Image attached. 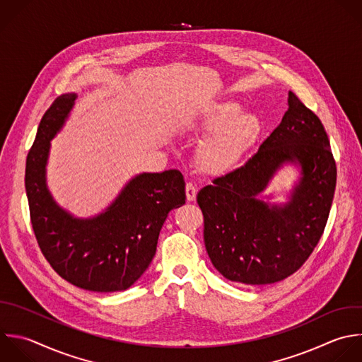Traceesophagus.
Here are the masks:
<instances>
[{"label": "esophagus", "mask_w": 362, "mask_h": 362, "mask_svg": "<svg viewBox=\"0 0 362 362\" xmlns=\"http://www.w3.org/2000/svg\"><path fill=\"white\" fill-rule=\"evenodd\" d=\"M185 194H187V201H194L197 197V188L192 182H187L185 185Z\"/></svg>", "instance_id": "1"}]
</instances>
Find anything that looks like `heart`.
Wrapping results in <instances>:
<instances>
[{"mask_svg": "<svg viewBox=\"0 0 362 362\" xmlns=\"http://www.w3.org/2000/svg\"><path fill=\"white\" fill-rule=\"evenodd\" d=\"M232 102L212 105L201 117L198 127L214 130L201 144L197 160L199 168L211 175L232 170L252 148L262 133L260 120L250 113H239Z\"/></svg>", "mask_w": 362, "mask_h": 362, "instance_id": "heart-1", "label": "heart"}]
</instances>
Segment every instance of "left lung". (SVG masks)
Masks as SVG:
<instances>
[{
  "label": "left lung",
  "mask_w": 362,
  "mask_h": 362,
  "mask_svg": "<svg viewBox=\"0 0 362 362\" xmlns=\"http://www.w3.org/2000/svg\"><path fill=\"white\" fill-rule=\"evenodd\" d=\"M302 165L299 185L284 207L257 195L284 162ZM337 167L321 120L293 93L280 124L242 167L204 187L197 202L204 240L226 279L259 286L297 272L317 246L332 204Z\"/></svg>",
  "instance_id": "8db88e82"
}]
</instances>
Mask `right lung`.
<instances>
[{
    "mask_svg": "<svg viewBox=\"0 0 362 362\" xmlns=\"http://www.w3.org/2000/svg\"><path fill=\"white\" fill-rule=\"evenodd\" d=\"M75 93L54 100L41 119L27 157L25 189L38 246L51 267L76 287L110 293L129 288L148 267L161 226L185 204L178 170L140 174L93 219H75L52 199L45 184L51 140L68 117Z\"/></svg>",
    "mask_w": 362,
    "mask_h": 362,
    "instance_id": "add662e5",
    "label": "right lung"
}]
</instances>
